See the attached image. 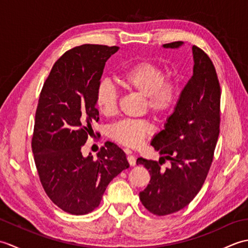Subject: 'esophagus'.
<instances>
[{
	"label": "esophagus",
	"instance_id": "obj_1",
	"mask_svg": "<svg viewBox=\"0 0 248 248\" xmlns=\"http://www.w3.org/2000/svg\"><path fill=\"white\" fill-rule=\"evenodd\" d=\"M124 152L125 154L128 155V156H127V160H128V163L130 164V166H135V164H136V161H135V157L131 155V151L129 150V149H124Z\"/></svg>",
	"mask_w": 248,
	"mask_h": 248
}]
</instances>
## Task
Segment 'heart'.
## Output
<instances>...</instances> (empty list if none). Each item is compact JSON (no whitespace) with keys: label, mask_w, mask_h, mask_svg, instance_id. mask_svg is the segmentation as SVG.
I'll use <instances>...</instances> for the list:
<instances>
[{"label":"heart","mask_w":248,"mask_h":248,"mask_svg":"<svg viewBox=\"0 0 248 248\" xmlns=\"http://www.w3.org/2000/svg\"><path fill=\"white\" fill-rule=\"evenodd\" d=\"M125 91L143 96L144 109H149L159 117L171 113L181 93V84L173 78H167L163 68L149 61H141L129 67L119 77ZM94 104L104 116H112L118 108V92L107 78L98 83ZM154 127L148 119H124L110 125L108 135L110 140L125 147H138Z\"/></svg>","instance_id":"b5f03b06"}]
</instances>
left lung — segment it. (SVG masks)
<instances>
[{
    "label": "left lung",
    "mask_w": 248,
    "mask_h": 248,
    "mask_svg": "<svg viewBox=\"0 0 248 248\" xmlns=\"http://www.w3.org/2000/svg\"><path fill=\"white\" fill-rule=\"evenodd\" d=\"M182 41L165 44L176 49ZM193 76L180 94L164 130L157 133L151 146L159 152V162L139 157L150 181L140 199L144 207L157 217L175 213L192 202L211 167L220 123V86L210 57L193 46ZM170 161L165 169L161 164Z\"/></svg>",
    "instance_id": "left-lung-1"
}]
</instances>
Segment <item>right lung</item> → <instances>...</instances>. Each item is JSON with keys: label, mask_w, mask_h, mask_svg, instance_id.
Listing matches in <instances>:
<instances>
[{"label": "right lung", "mask_w": 248, "mask_h": 248, "mask_svg": "<svg viewBox=\"0 0 248 248\" xmlns=\"http://www.w3.org/2000/svg\"><path fill=\"white\" fill-rule=\"evenodd\" d=\"M118 46L82 45L55 62L41 89L35 114L31 150L40 182L62 211L83 215L93 211L108 183L129 167L117 145L100 148L97 160L81 148L99 120L96 87L110 55Z\"/></svg>", "instance_id": "add662e5"}]
</instances>
